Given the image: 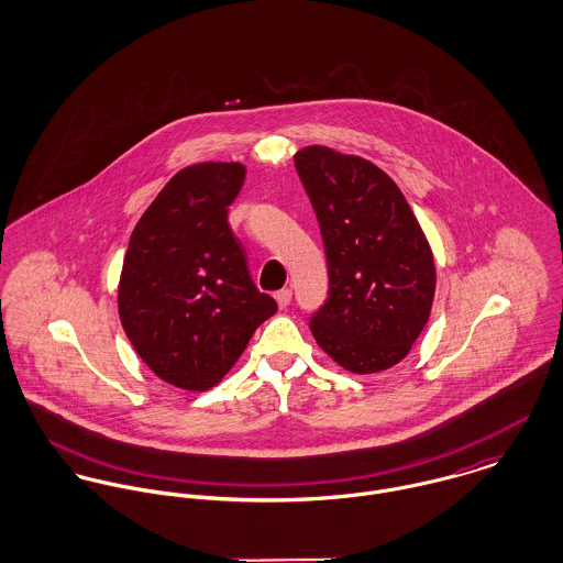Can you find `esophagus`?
Returning <instances> with one entry per match:
<instances>
[{
  "mask_svg": "<svg viewBox=\"0 0 563 563\" xmlns=\"http://www.w3.org/2000/svg\"><path fill=\"white\" fill-rule=\"evenodd\" d=\"M275 301H277V306H279L282 310L288 308L290 301H292V290H290V288H282L279 292H275Z\"/></svg>",
  "mask_w": 563,
  "mask_h": 563,
  "instance_id": "esophagus-1",
  "label": "esophagus"
}]
</instances>
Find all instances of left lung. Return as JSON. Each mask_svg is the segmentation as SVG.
<instances>
[{
    "instance_id": "obj_1",
    "label": "left lung",
    "mask_w": 563,
    "mask_h": 563,
    "mask_svg": "<svg viewBox=\"0 0 563 563\" xmlns=\"http://www.w3.org/2000/svg\"><path fill=\"white\" fill-rule=\"evenodd\" d=\"M321 228L329 297L310 329L351 373L399 364L427 324L435 264L399 186L373 162L327 147L295 156Z\"/></svg>"
}]
</instances>
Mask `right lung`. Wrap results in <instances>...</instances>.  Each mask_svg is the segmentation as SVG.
<instances>
[{
    "label": "right lung",
    "mask_w": 563,
    "mask_h": 563,
    "mask_svg": "<svg viewBox=\"0 0 563 563\" xmlns=\"http://www.w3.org/2000/svg\"><path fill=\"white\" fill-rule=\"evenodd\" d=\"M244 181L239 162L179 170L145 210L125 251L119 317L141 360L166 384L208 390L277 312L246 268L228 212Z\"/></svg>",
    "instance_id": "1"
}]
</instances>
